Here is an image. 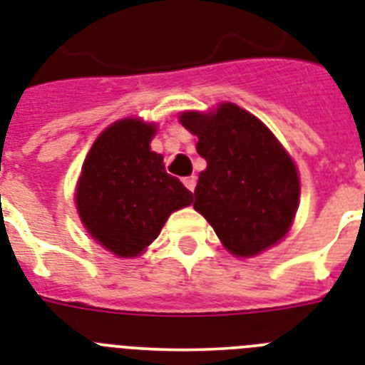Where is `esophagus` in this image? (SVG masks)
Listing matches in <instances>:
<instances>
[{
    "label": "esophagus",
    "instance_id": "esophagus-1",
    "mask_svg": "<svg viewBox=\"0 0 365 365\" xmlns=\"http://www.w3.org/2000/svg\"><path fill=\"white\" fill-rule=\"evenodd\" d=\"M183 185H185L189 191H195V185H197V176L183 178Z\"/></svg>",
    "mask_w": 365,
    "mask_h": 365
}]
</instances>
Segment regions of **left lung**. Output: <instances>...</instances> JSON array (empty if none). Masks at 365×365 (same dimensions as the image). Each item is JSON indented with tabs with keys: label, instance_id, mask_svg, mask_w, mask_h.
<instances>
[{
	"label": "left lung",
	"instance_id": "8db88e82",
	"mask_svg": "<svg viewBox=\"0 0 365 365\" xmlns=\"http://www.w3.org/2000/svg\"><path fill=\"white\" fill-rule=\"evenodd\" d=\"M206 159L195 187V210L208 219L232 255L251 257L277 244L294 219L300 182L292 159L268 127L225 103L215 114L183 112Z\"/></svg>",
	"mask_w": 365,
	"mask_h": 365
}]
</instances>
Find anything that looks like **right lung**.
I'll return each instance as SVG.
<instances>
[{"label":"right lung","instance_id":"add662e5","mask_svg":"<svg viewBox=\"0 0 365 365\" xmlns=\"http://www.w3.org/2000/svg\"><path fill=\"white\" fill-rule=\"evenodd\" d=\"M155 127L115 121L86 157L76 208L88 232L118 257H136L159 236L168 215L192 202V192L165 170L150 150Z\"/></svg>","mask_w":365,"mask_h":365}]
</instances>
